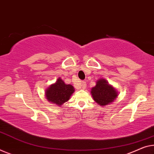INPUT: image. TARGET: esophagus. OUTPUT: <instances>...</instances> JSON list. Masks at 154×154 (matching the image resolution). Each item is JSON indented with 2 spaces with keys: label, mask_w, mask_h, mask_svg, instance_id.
<instances>
[{
  "label": "esophagus",
  "mask_w": 154,
  "mask_h": 154,
  "mask_svg": "<svg viewBox=\"0 0 154 154\" xmlns=\"http://www.w3.org/2000/svg\"><path fill=\"white\" fill-rule=\"evenodd\" d=\"M86 86H87V84H86V82H85V81H82L80 83V85H79V87H80L82 89H85V87H86Z\"/></svg>",
  "instance_id": "1"
}]
</instances>
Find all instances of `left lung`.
Returning a JSON list of instances; mask_svg holds the SVG:
<instances>
[{"label":"left lung","instance_id":"8db88e82","mask_svg":"<svg viewBox=\"0 0 154 154\" xmlns=\"http://www.w3.org/2000/svg\"><path fill=\"white\" fill-rule=\"evenodd\" d=\"M91 95L94 100L98 105L105 106L115 100L118 96L116 89L108 85V82L104 79L98 80L96 85L91 89Z\"/></svg>","mask_w":154,"mask_h":154}]
</instances>
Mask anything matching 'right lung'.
Wrapping results in <instances>:
<instances>
[{
  "mask_svg": "<svg viewBox=\"0 0 154 154\" xmlns=\"http://www.w3.org/2000/svg\"><path fill=\"white\" fill-rule=\"evenodd\" d=\"M74 91V89L72 85H66L62 80L58 79L55 84L51 85L47 89L45 95L49 102L60 106L69 100Z\"/></svg>",
  "mask_w": 154,
  "mask_h": 154,
  "instance_id": "right-lung-1",
  "label": "right lung"
}]
</instances>
